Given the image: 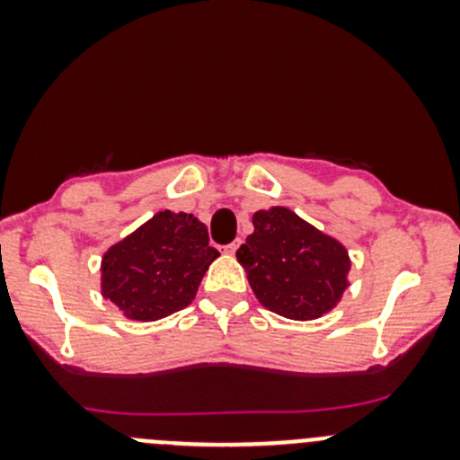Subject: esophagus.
<instances>
[{
  "mask_svg": "<svg viewBox=\"0 0 460 460\" xmlns=\"http://www.w3.org/2000/svg\"><path fill=\"white\" fill-rule=\"evenodd\" d=\"M240 244H243V240H234V243H231V244H226V247H225V253H229V256H234V253L235 252H238V249H240Z\"/></svg>",
  "mask_w": 460,
  "mask_h": 460,
  "instance_id": "1",
  "label": "esophagus"
}]
</instances>
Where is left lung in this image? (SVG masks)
Wrapping results in <instances>:
<instances>
[{
	"mask_svg": "<svg viewBox=\"0 0 460 460\" xmlns=\"http://www.w3.org/2000/svg\"><path fill=\"white\" fill-rule=\"evenodd\" d=\"M258 303L289 320H316L349 287V252L287 207L253 213V234L238 249Z\"/></svg>",
	"mask_w": 460,
	"mask_h": 460,
	"instance_id": "1",
	"label": "left lung"
}]
</instances>
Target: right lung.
Masks as SVG:
<instances>
[{"label":"right lung","instance_id":"obj_1","mask_svg":"<svg viewBox=\"0 0 460 460\" xmlns=\"http://www.w3.org/2000/svg\"><path fill=\"white\" fill-rule=\"evenodd\" d=\"M220 253L193 213L157 211L102 256L100 291L136 323H153L193 303Z\"/></svg>","mask_w":460,"mask_h":460}]
</instances>
